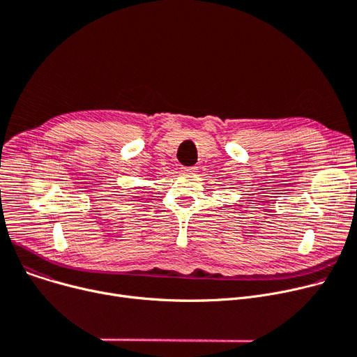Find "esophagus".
I'll return each mask as SVG.
<instances>
[{
	"instance_id": "1",
	"label": "esophagus",
	"mask_w": 357,
	"mask_h": 357,
	"mask_svg": "<svg viewBox=\"0 0 357 357\" xmlns=\"http://www.w3.org/2000/svg\"><path fill=\"white\" fill-rule=\"evenodd\" d=\"M183 174H195L198 171V166H185L182 167Z\"/></svg>"
}]
</instances>
